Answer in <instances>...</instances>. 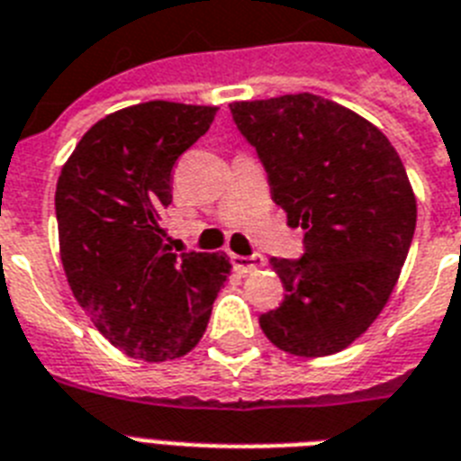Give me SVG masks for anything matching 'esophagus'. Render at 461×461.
I'll list each match as a JSON object with an SVG mask.
<instances>
[{"mask_svg": "<svg viewBox=\"0 0 461 461\" xmlns=\"http://www.w3.org/2000/svg\"><path fill=\"white\" fill-rule=\"evenodd\" d=\"M230 264L238 273H254L257 268L264 266V257L261 254H252V257H240V254H230Z\"/></svg>", "mask_w": 461, "mask_h": 461, "instance_id": "34e87169", "label": "esophagus"}]
</instances>
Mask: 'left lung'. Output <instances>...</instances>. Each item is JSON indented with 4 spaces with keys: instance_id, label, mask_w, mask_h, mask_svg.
Here are the masks:
<instances>
[{
    "instance_id": "1",
    "label": "left lung",
    "mask_w": 461,
    "mask_h": 461,
    "mask_svg": "<svg viewBox=\"0 0 461 461\" xmlns=\"http://www.w3.org/2000/svg\"><path fill=\"white\" fill-rule=\"evenodd\" d=\"M230 113L287 223L306 230L302 258H271L287 294L258 325L292 356L344 351L382 313L410 252L417 200L405 167L372 122L315 94Z\"/></svg>"
}]
</instances>
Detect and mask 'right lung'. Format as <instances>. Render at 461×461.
Instances as JSON below:
<instances>
[{"label": "right lung", "mask_w": 461, "mask_h": 461, "mask_svg": "<svg viewBox=\"0 0 461 461\" xmlns=\"http://www.w3.org/2000/svg\"><path fill=\"white\" fill-rule=\"evenodd\" d=\"M214 105L148 101L82 136L56 184L60 261L77 303L110 344L162 363L193 351L230 276L226 254L169 252L171 169Z\"/></svg>", "instance_id": "add662e5"}]
</instances>
